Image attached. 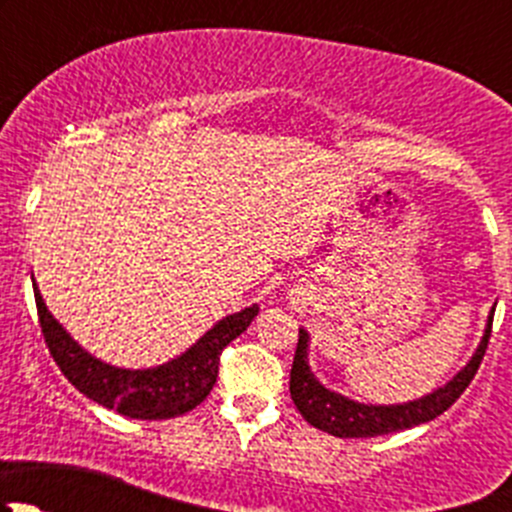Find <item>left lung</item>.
I'll return each mask as SVG.
<instances>
[{"label":"left lung","mask_w":512,"mask_h":512,"mask_svg":"<svg viewBox=\"0 0 512 512\" xmlns=\"http://www.w3.org/2000/svg\"><path fill=\"white\" fill-rule=\"evenodd\" d=\"M493 312L495 307L490 309L483 337H480L476 352L466 361V366H461L446 384L433 389L431 394L418 396L414 401H404V404H364V401L349 399L339 391L327 389L309 366V332L302 327L292 361V374H289V394H292L294 406L314 428L339 438L386 436V433L404 431V428L418 426V423L433 421L466 391V386L476 376L480 359L488 347Z\"/></svg>","instance_id":"1"}]
</instances>
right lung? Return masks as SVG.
<instances>
[{
    "label": "right lung",
    "mask_w": 512,
    "mask_h": 512,
    "mask_svg": "<svg viewBox=\"0 0 512 512\" xmlns=\"http://www.w3.org/2000/svg\"><path fill=\"white\" fill-rule=\"evenodd\" d=\"M32 282L41 332L66 379L96 404L116 409L121 416L141 418V421H163V418L188 414L200 401H205L218 379L223 349L232 339L240 337L260 312L257 304H250L215 322L198 342L190 344L183 354L173 356L165 364L148 366V369H126V366H113L86 352L66 332L64 324L49 312L34 275Z\"/></svg>",
    "instance_id": "1"
}]
</instances>
